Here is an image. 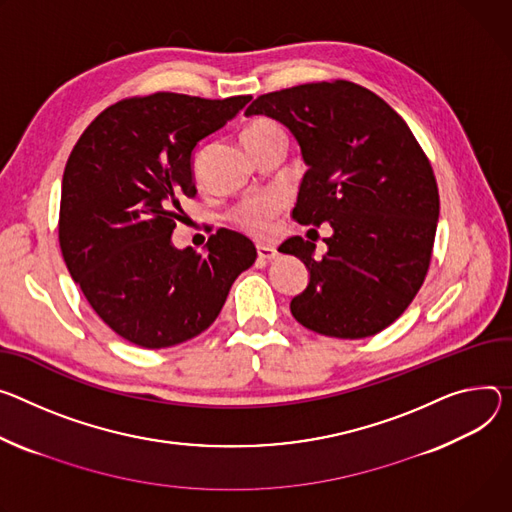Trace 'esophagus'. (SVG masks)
Masks as SVG:
<instances>
[{"label":"esophagus","instance_id":"obj_1","mask_svg":"<svg viewBox=\"0 0 512 512\" xmlns=\"http://www.w3.org/2000/svg\"><path fill=\"white\" fill-rule=\"evenodd\" d=\"M257 255L263 261H273L277 257V251L275 247H269V245H257Z\"/></svg>","mask_w":512,"mask_h":512}]
</instances>
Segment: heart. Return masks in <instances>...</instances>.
I'll use <instances>...</instances> for the list:
<instances>
[{"mask_svg":"<svg viewBox=\"0 0 512 512\" xmlns=\"http://www.w3.org/2000/svg\"><path fill=\"white\" fill-rule=\"evenodd\" d=\"M245 143L255 145V143H265V141H275V138H286L282 126L269 120V118H257L253 120L245 134ZM280 210V200L275 196H265L259 200H251L245 206H241L235 214L237 222L255 230V232H265L269 228V218Z\"/></svg>","mask_w":512,"mask_h":512,"instance_id":"obj_1","label":"heart"}]
</instances>
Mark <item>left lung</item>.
<instances>
[{"label":"left lung","mask_w":512,"mask_h":512,"mask_svg":"<svg viewBox=\"0 0 512 512\" xmlns=\"http://www.w3.org/2000/svg\"><path fill=\"white\" fill-rule=\"evenodd\" d=\"M245 116L284 124L308 171L292 218L331 224L327 253L290 237L308 286L290 302L302 327L337 339L384 331L421 290L439 220L433 169L406 122L351 81L306 83L259 96Z\"/></svg>","instance_id":"1"}]
</instances>
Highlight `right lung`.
Returning <instances> with one entry per match:
<instances>
[{"mask_svg": "<svg viewBox=\"0 0 512 512\" xmlns=\"http://www.w3.org/2000/svg\"><path fill=\"white\" fill-rule=\"evenodd\" d=\"M249 100H124L91 122L69 155L63 259L91 308L138 347H173L204 333L232 282L257 259L253 241L228 228L210 237L204 253L171 241L179 200L196 196L198 143Z\"/></svg>", "mask_w": 512, "mask_h": 512, "instance_id": "1", "label": "right lung"}]
</instances>
